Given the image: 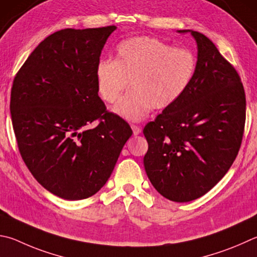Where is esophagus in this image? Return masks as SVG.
<instances>
[{
	"mask_svg": "<svg viewBox=\"0 0 257 257\" xmlns=\"http://www.w3.org/2000/svg\"><path fill=\"white\" fill-rule=\"evenodd\" d=\"M132 128H133V133H134L135 136H137V135L142 133V128L138 127V125H136V124H133Z\"/></svg>",
	"mask_w": 257,
	"mask_h": 257,
	"instance_id": "1",
	"label": "esophagus"
}]
</instances>
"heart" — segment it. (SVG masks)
I'll list each match as a JSON object with an SVG mask.
<instances>
[{"label": "heart", "instance_id": "obj_1", "mask_svg": "<svg viewBox=\"0 0 257 257\" xmlns=\"http://www.w3.org/2000/svg\"><path fill=\"white\" fill-rule=\"evenodd\" d=\"M197 64L192 50L174 48L153 37H134L119 44L115 60L97 64V91L102 100L113 103L130 82L133 90L116 102L113 111L125 120L139 121L152 108L173 105L188 90Z\"/></svg>", "mask_w": 257, "mask_h": 257}]
</instances>
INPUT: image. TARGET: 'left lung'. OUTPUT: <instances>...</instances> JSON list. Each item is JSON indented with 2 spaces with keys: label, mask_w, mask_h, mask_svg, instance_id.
Here are the masks:
<instances>
[{
  "label": "left lung",
  "mask_w": 257,
  "mask_h": 257,
  "mask_svg": "<svg viewBox=\"0 0 257 257\" xmlns=\"http://www.w3.org/2000/svg\"><path fill=\"white\" fill-rule=\"evenodd\" d=\"M191 35L198 44L192 82L144 128L148 179L175 202L202 197L225 176L239 152L246 120L245 90L235 67L208 37Z\"/></svg>",
  "instance_id": "obj_1"
}]
</instances>
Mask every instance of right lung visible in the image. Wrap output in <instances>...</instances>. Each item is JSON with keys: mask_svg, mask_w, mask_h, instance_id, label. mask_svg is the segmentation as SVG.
Wrapping results in <instances>:
<instances>
[{"mask_svg": "<svg viewBox=\"0 0 257 257\" xmlns=\"http://www.w3.org/2000/svg\"><path fill=\"white\" fill-rule=\"evenodd\" d=\"M115 29L56 31L37 46L13 80L10 111L19 152L35 179L59 198L95 194L133 135L97 94L96 66Z\"/></svg>", "mask_w": 257, "mask_h": 257, "instance_id": "right-lung-1", "label": "right lung"}]
</instances>
